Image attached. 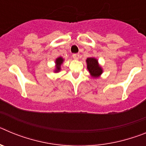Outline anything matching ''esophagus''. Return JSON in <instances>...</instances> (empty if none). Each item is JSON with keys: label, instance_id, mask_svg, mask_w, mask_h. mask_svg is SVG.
I'll return each instance as SVG.
<instances>
[{"label": "esophagus", "instance_id": "esophagus-1", "mask_svg": "<svg viewBox=\"0 0 146 146\" xmlns=\"http://www.w3.org/2000/svg\"><path fill=\"white\" fill-rule=\"evenodd\" d=\"M72 57L74 58L75 60H78L80 58V55L79 54H73V55H72Z\"/></svg>", "mask_w": 146, "mask_h": 146}]
</instances>
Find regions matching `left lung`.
<instances>
[{
	"label": "left lung",
	"instance_id": "obj_1",
	"mask_svg": "<svg viewBox=\"0 0 146 146\" xmlns=\"http://www.w3.org/2000/svg\"><path fill=\"white\" fill-rule=\"evenodd\" d=\"M87 69L93 78H99L103 73V69L99 65V61L94 57L88 58L86 59Z\"/></svg>",
	"mask_w": 146,
	"mask_h": 146
}]
</instances>
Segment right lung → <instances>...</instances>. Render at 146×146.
<instances>
[{
  "instance_id": "right-lung-1",
  "label": "right lung",
  "mask_w": 146,
  "mask_h": 146,
  "mask_svg": "<svg viewBox=\"0 0 146 146\" xmlns=\"http://www.w3.org/2000/svg\"><path fill=\"white\" fill-rule=\"evenodd\" d=\"M64 61V59L63 57H58L55 59V70H54V72L55 73H58L60 71L61 69V66L63 64Z\"/></svg>"
}]
</instances>
